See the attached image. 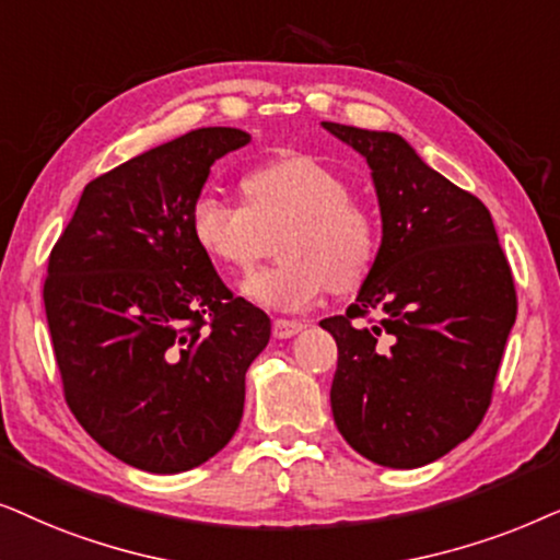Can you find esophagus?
<instances>
[{"label":"esophagus","instance_id":"34e87169","mask_svg":"<svg viewBox=\"0 0 560 560\" xmlns=\"http://www.w3.org/2000/svg\"><path fill=\"white\" fill-rule=\"evenodd\" d=\"M304 323H300V319H287V317H276L273 319V338H292V335L302 332Z\"/></svg>","mask_w":560,"mask_h":560}]
</instances>
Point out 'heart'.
I'll return each mask as SVG.
<instances>
[{
  "label": "heart",
  "instance_id": "heart-1",
  "mask_svg": "<svg viewBox=\"0 0 560 560\" xmlns=\"http://www.w3.org/2000/svg\"><path fill=\"white\" fill-rule=\"evenodd\" d=\"M241 191L243 207L199 197L189 228L199 250L233 273H248L281 235L284 260L245 281L253 302L307 310L327 289L346 294L366 281L378 256V222L332 168L287 155L245 174Z\"/></svg>",
  "mask_w": 560,
  "mask_h": 560
}]
</instances>
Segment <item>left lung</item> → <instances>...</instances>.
<instances>
[{"instance_id":"left-lung-1","label":"left lung","mask_w":560,"mask_h":560,"mask_svg":"<svg viewBox=\"0 0 560 560\" xmlns=\"http://www.w3.org/2000/svg\"><path fill=\"white\" fill-rule=\"evenodd\" d=\"M323 128L369 161L384 222L355 302L319 323L338 342L335 424L378 466H424L471 438L491 405L517 317L512 268L481 199L424 166L407 140Z\"/></svg>"}]
</instances>
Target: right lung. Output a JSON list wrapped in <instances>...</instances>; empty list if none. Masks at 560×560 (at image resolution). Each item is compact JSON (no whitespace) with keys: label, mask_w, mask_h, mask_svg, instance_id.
Returning <instances> with one entry per match:
<instances>
[{"label":"right lung","mask_w":560,"mask_h":560,"mask_svg":"<svg viewBox=\"0 0 560 560\" xmlns=\"http://www.w3.org/2000/svg\"><path fill=\"white\" fill-rule=\"evenodd\" d=\"M245 143L235 128L191 130L96 176L50 250L43 302L66 405L143 471H189L225 448L271 338L189 228L210 166Z\"/></svg>","instance_id":"right-lung-1"}]
</instances>
